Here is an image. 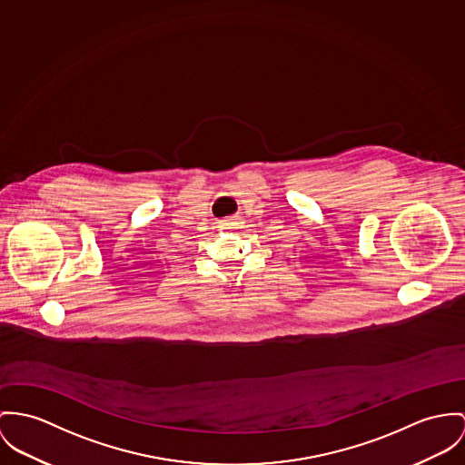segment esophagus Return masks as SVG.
<instances>
[{"label": "esophagus", "instance_id": "obj_1", "mask_svg": "<svg viewBox=\"0 0 465 465\" xmlns=\"http://www.w3.org/2000/svg\"><path fill=\"white\" fill-rule=\"evenodd\" d=\"M221 224H224V226H228V224H232L230 221H226V223H221Z\"/></svg>", "mask_w": 465, "mask_h": 465}]
</instances>
